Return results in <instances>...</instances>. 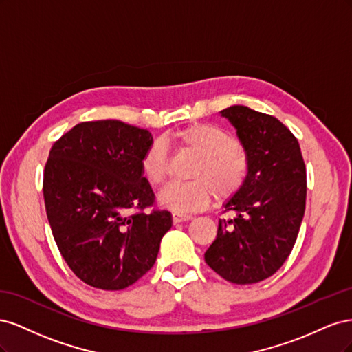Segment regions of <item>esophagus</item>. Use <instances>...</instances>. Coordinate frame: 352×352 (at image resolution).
<instances>
[{"instance_id": "1", "label": "esophagus", "mask_w": 352, "mask_h": 352, "mask_svg": "<svg viewBox=\"0 0 352 352\" xmlns=\"http://www.w3.org/2000/svg\"><path fill=\"white\" fill-rule=\"evenodd\" d=\"M173 221L175 223H184V221H188L192 219V216L190 214H182V212H173Z\"/></svg>"}]
</instances>
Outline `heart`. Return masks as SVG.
<instances>
[{
  "mask_svg": "<svg viewBox=\"0 0 352 352\" xmlns=\"http://www.w3.org/2000/svg\"><path fill=\"white\" fill-rule=\"evenodd\" d=\"M180 150L194 154V164L186 185H170L158 194V204L175 212L199 211L212 198L219 199L235 195L248 175V158L235 140L220 127L208 123L190 124L164 140ZM142 175L146 182L160 186L167 179V157L164 145L154 142L141 160Z\"/></svg>",
  "mask_w": 352,
  "mask_h": 352,
  "instance_id": "1",
  "label": "heart"
}]
</instances>
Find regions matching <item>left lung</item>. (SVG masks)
Listing matches in <instances>:
<instances>
[{
    "mask_svg": "<svg viewBox=\"0 0 352 352\" xmlns=\"http://www.w3.org/2000/svg\"><path fill=\"white\" fill-rule=\"evenodd\" d=\"M220 116L236 129L248 175L223 202L235 217L219 220L204 258L228 282L257 283L278 272L294 248L305 211V164L296 138L276 117L245 105Z\"/></svg>",
    "mask_w": 352,
    "mask_h": 352,
    "instance_id": "left-lung-1",
    "label": "left lung"
}]
</instances>
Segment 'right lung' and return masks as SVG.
Masks as SVG:
<instances>
[{
	"label": "right lung",
	"mask_w": 352,
	"mask_h": 352,
	"mask_svg": "<svg viewBox=\"0 0 352 352\" xmlns=\"http://www.w3.org/2000/svg\"><path fill=\"white\" fill-rule=\"evenodd\" d=\"M153 135L119 120L79 123L52 145L44 172L50 226L80 280L120 291L150 270L172 228L141 170ZM133 208L141 212L132 213Z\"/></svg>",
	"instance_id": "1"
}]
</instances>
